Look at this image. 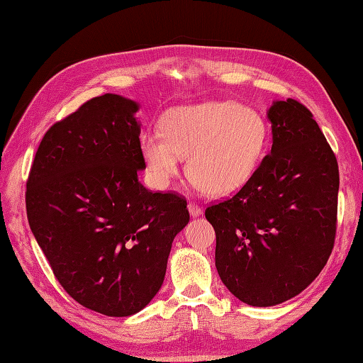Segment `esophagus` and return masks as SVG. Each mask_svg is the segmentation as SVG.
<instances>
[{
    "instance_id": "obj_1",
    "label": "esophagus",
    "mask_w": 363,
    "mask_h": 363,
    "mask_svg": "<svg viewBox=\"0 0 363 363\" xmlns=\"http://www.w3.org/2000/svg\"><path fill=\"white\" fill-rule=\"evenodd\" d=\"M189 212L191 217H199L203 213V209L196 203H189Z\"/></svg>"
}]
</instances>
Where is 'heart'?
<instances>
[{
	"mask_svg": "<svg viewBox=\"0 0 363 363\" xmlns=\"http://www.w3.org/2000/svg\"><path fill=\"white\" fill-rule=\"evenodd\" d=\"M268 129L260 115L235 101H206L169 111L162 134L142 137L146 169L157 186L187 174L203 191L226 196L240 190L264 156Z\"/></svg>",
	"mask_w": 363,
	"mask_h": 363,
	"instance_id": "1",
	"label": "heart"
}]
</instances>
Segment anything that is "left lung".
<instances>
[{"mask_svg":"<svg viewBox=\"0 0 363 363\" xmlns=\"http://www.w3.org/2000/svg\"><path fill=\"white\" fill-rule=\"evenodd\" d=\"M267 117L272 152L240 191L206 209L223 284L256 307L299 295L326 265L340 181L335 154L306 106L274 101Z\"/></svg>","mask_w":363,"mask_h":363,"instance_id":"8db88e82","label":"left lung"}]
</instances>
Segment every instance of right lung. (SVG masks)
Listing matches in <instances>:
<instances>
[{
  "label": "right lung",
  "instance_id": "right-lung-1",
  "mask_svg": "<svg viewBox=\"0 0 363 363\" xmlns=\"http://www.w3.org/2000/svg\"><path fill=\"white\" fill-rule=\"evenodd\" d=\"M138 104L91 98L46 130L26 184L30 230L59 284L107 317H129L156 296L187 201L152 194L143 169Z\"/></svg>",
  "mask_w": 363,
  "mask_h": 363
}]
</instances>
